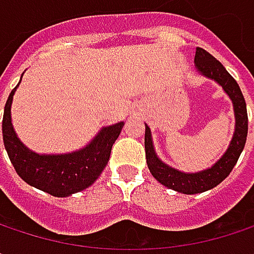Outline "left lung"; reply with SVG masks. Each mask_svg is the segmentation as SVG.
Returning a JSON list of instances; mask_svg holds the SVG:
<instances>
[{
	"label": "left lung",
	"mask_w": 254,
	"mask_h": 254,
	"mask_svg": "<svg viewBox=\"0 0 254 254\" xmlns=\"http://www.w3.org/2000/svg\"><path fill=\"white\" fill-rule=\"evenodd\" d=\"M194 62H195L197 70L201 75L215 79L219 85H222L224 91L232 100L234 113H235V132H234V136H232V141L229 144L227 153L212 168L197 172V174H184L174 168H169L162 160H159L153 148L150 127H145V138H144L145 159H147V166L151 175L165 187L175 190L182 194H197V192L207 191L219 185L228 177L246 145L247 129H249L246 100L243 97V92L237 80L229 75L219 60H216L212 54H209L206 50L200 47L195 51Z\"/></svg>",
	"instance_id": "8db88e82"
}]
</instances>
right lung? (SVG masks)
<instances>
[{
	"instance_id": "right-lung-1",
	"label": "right lung",
	"mask_w": 254,
	"mask_h": 254,
	"mask_svg": "<svg viewBox=\"0 0 254 254\" xmlns=\"http://www.w3.org/2000/svg\"><path fill=\"white\" fill-rule=\"evenodd\" d=\"M16 88L10 92L4 107L2 139L17 175L29 185L54 197H67L88 188L106 168L112 145L118 139L124 122L103 127L89 145L79 151L41 156L26 148L11 125L10 109Z\"/></svg>"
}]
</instances>
